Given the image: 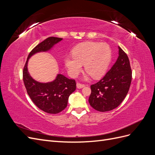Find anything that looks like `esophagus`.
I'll use <instances>...</instances> for the list:
<instances>
[{
	"label": "esophagus",
	"instance_id": "1",
	"mask_svg": "<svg viewBox=\"0 0 155 155\" xmlns=\"http://www.w3.org/2000/svg\"><path fill=\"white\" fill-rule=\"evenodd\" d=\"M76 85H77L78 88H83V87L85 86V85H84V84H82V83H77Z\"/></svg>",
	"mask_w": 155,
	"mask_h": 155
}]
</instances>
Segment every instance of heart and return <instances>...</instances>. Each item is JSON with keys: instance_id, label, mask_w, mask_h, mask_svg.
<instances>
[{"instance_id": "b5f03b06", "label": "heart", "mask_w": 155, "mask_h": 155, "mask_svg": "<svg viewBox=\"0 0 155 155\" xmlns=\"http://www.w3.org/2000/svg\"><path fill=\"white\" fill-rule=\"evenodd\" d=\"M72 57L64 59L65 66L70 74L73 77L77 76L84 64L88 75L94 79L100 78L105 74L112 57L109 45L92 41L78 45L72 50Z\"/></svg>"}]
</instances>
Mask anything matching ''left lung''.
<instances>
[{
  "mask_svg": "<svg viewBox=\"0 0 155 155\" xmlns=\"http://www.w3.org/2000/svg\"><path fill=\"white\" fill-rule=\"evenodd\" d=\"M119 56L105 76L91 85L88 102L100 112H107L118 107L127 94L132 80V71L127 55L120 47Z\"/></svg>",
  "mask_w": 155,
  "mask_h": 155,
  "instance_id": "left-lung-1",
  "label": "left lung"
}]
</instances>
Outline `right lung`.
<instances>
[{
    "label": "right lung",
    "instance_id": "add662e5",
    "mask_svg": "<svg viewBox=\"0 0 155 155\" xmlns=\"http://www.w3.org/2000/svg\"><path fill=\"white\" fill-rule=\"evenodd\" d=\"M62 39L59 37H50L37 45L28 56L22 72L23 81L28 94L39 109L49 114H58L67 107L70 95L76 91V81L62 74H58L55 80L51 82H37L30 76L27 64L31 55L50 50Z\"/></svg>",
    "mask_w": 155,
    "mask_h": 155
}]
</instances>
